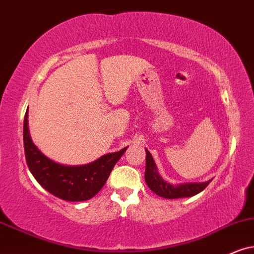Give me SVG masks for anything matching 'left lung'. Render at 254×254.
I'll use <instances>...</instances> for the list:
<instances>
[{
  "mask_svg": "<svg viewBox=\"0 0 254 254\" xmlns=\"http://www.w3.org/2000/svg\"><path fill=\"white\" fill-rule=\"evenodd\" d=\"M145 182L151 191L155 192L156 194L166 199H176L192 197V195L199 193L204 190L206 186L210 184L211 181L205 183H189V184H179L172 185L165 182L164 179L159 176L157 171V166L153 162L152 156L149 151L146 150V168H145Z\"/></svg>",
  "mask_w": 254,
  "mask_h": 254,
  "instance_id": "8db88e82",
  "label": "left lung"
}]
</instances>
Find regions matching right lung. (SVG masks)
I'll return each instance as SVG.
<instances>
[{"instance_id": "right-lung-1", "label": "right lung", "mask_w": 254, "mask_h": 254, "mask_svg": "<svg viewBox=\"0 0 254 254\" xmlns=\"http://www.w3.org/2000/svg\"><path fill=\"white\" fill-rule=\"evenodd\" d=\"M23 144L25 160L35 179L51 194L68 201L88 200L97 194L127 149L124 147L118 152L108 153L90 164L81 166L57 164L47 158L31 142L28 130V111L24 116Z\"/></svg>"}]
</instances>
